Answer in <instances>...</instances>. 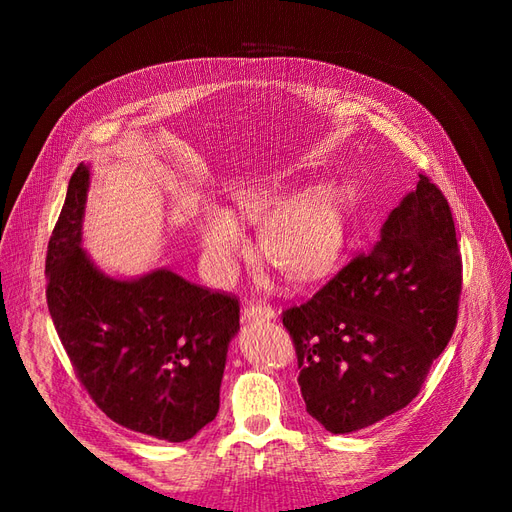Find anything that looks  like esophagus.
Returning a JSON list of instances; mask_svg holds the SVG:
<instances>
[{"instance_id":"34e87169","label":"esophagus","mask_w":512,"mask_h":512,"mask_svg":"<svg viewBox=\"0 0 512 512\" xmlns=\"http://www.w3.org/2000/svg\"><path fill=\"white\" fill-rule=\"evenodd\" d=\"M244 319H270V317H275V310H273V306H270V303H266V301H246L244 303Z\"/></svg>"}]
</instances>
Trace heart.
Instances as JSON below:
<instances>
[{
    "label": "heart",
    "mask_w": 512,
    "mask_h": 512,
    "mask_svg": "<svg viewBox=\"0 0 512 512\" xmlns=\"http://www.w3.org/2000/svg\"><path fill=\"white\" fill-rule=\"evenodd\" d=\"M237 209L250 222H266L262 250L292 281L323 277L343 253L347 217L336 193L317 191L290 200L277 191L253 189L239 193ZM204 255L215 273H228L246 246V235L235 217L213 209L200 228Z\"/></svg>",
    "instance_id": "heart-1"
}]
</instances>
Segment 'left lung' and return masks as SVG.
Returning a JSON list of instances; mask_svg holds the SVG:
<instances>
[{
  "instance_id": "obj_1",
  "label": "left lung",
  "mask_w": 512,
  "mask_h": 512,
  "mask_svg": "<svg viewBox=\"0 0 512 512\" xmlns=\"http://www.w3.org/2000/svg\"><path fill=\"white\" fill-rule=\"evenodd\" d=\"M460 295L449 202L418 173L416 191L389 213L376 244L281 312L306 411L330 433H350L407 407L451 341Z\"/></svg>"
}]
</instances>
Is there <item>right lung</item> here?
<instances>
[{"label": "right lung", "mask_w": 512, "mask_h": 512, "mask_svg": "<svg viewBox=\"0 0 512 512\" xmlns=\"http://www.w3.org/2000/svg\"><path fill=\"white\" fill-rule=\"evenodd\" d=\"M88 178V169L76 167L48 242L52 323L76 378L107 418L158 440L184 442L220 409L239 299L171 270L134 281L99 273L81 248Z\"/></svg>", "instance_id": "obj_1"}]
</instances>
